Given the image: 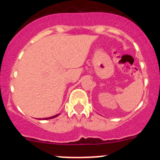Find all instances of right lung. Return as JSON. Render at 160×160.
Returning <instances> with one entry per match:
<instances>
[{"label": "right lung", "instance_id": "1", "mask_svg": "<svg viewBox=\"0 0 160 160\" xmlns=\"http://www.w3.org/2000/svg\"><path fill=\"white\" fill-rule=\"evenodd\" d=\"M59 114H56V115H54V116H52V117H49V118H43V119H52V118H56V117H57V116H59Z\"/></svg>", "mask_w": 160, "mask_h": 160}]
</instances>
